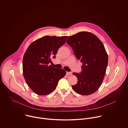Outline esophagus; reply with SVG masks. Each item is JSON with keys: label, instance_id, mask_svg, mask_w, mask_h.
I'll list each match as a JSON object with an SVG mask.
<instances>
[{"label": "esophagus", "instance_id": "obj_1", "mask_svg": "<svg viewBox=\"0 0 128 128\" xmlns=\"http://www.w3.org/2000/svg\"><path fill=\"white\" fill-rule=\"evenodd\" d=\"M72 74V73L71 72H66V74L67 76H70V75H71Z\"/></svg>", "mask_w": 128, "mask_h": 128}]
</instances>
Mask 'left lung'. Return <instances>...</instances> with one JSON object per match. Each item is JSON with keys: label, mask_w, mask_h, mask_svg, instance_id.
Listing matches in <instances>:
<instances>
[{"label": "left lung", "mask_w": 128, "mask_h": 128, "mask_svg": "<svg viewBox=\"0 0 128 128\" xmlns=\"http://www.w3.org/2000/svg\"><path fill=\"white\" fill-rule=\"evenodd\" d=\"M66 42L77 59L82 63V72H74L78 80L72 89L82 95H90L100 87L108 64V56L102 42L94 34L86 32L68 37Z\"/></svg>", "instance_id": "8db88e82"}]
</instances>
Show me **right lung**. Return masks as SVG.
I'll list each match as a JSON object with an SVG mask.
<instances>
[{
    "instance_id": "1",
    "label": "right lung",
    "mask_w": 128,
    "mask_h": 128,
    "mask_svg": "<svg viewBox=\"0 0 128 128\" xmlns=\"http://www.w3.org/2000/svg\"><path fill=\"white\" fill-rule=\"evenodd\" d=\"M67 36H44L32 42L22 60L23 74L28 86L36 94L44 96L52 92L66 72L49 66L58 50L65 44Z\"/></svg>"
}]
</instances>
